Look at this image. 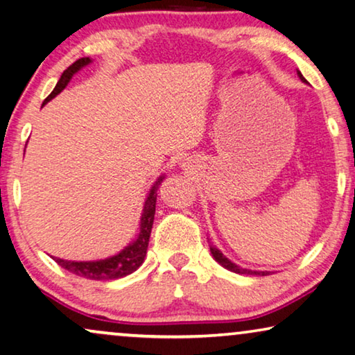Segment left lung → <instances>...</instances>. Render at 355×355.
Returning <instances> with one entry per match:
<instances>
[{
	"mask_svg": "<svg viewBox=\"0 0 355 355\" xmlns=\"http://www.w3.org/2000/svg\"><path fill=\"white\" fill-rule=\"evenodd\" d=\"M298 78H300L303 83H308V81H306V79L303 78V75H301L300 71H298ZM210 253H211V257L215 258L216 263H220L221 266H223L225 269H228V271H231V272H236V274H248V276H268V274H269V271H253V269L242 268V266H239V264L232 263V261L230 260V258H226V257L223 255V253H221V250H218V248H216L214 244H210Z\"/></svg>",
	"mask_w": 355,
	"mask_h": 355,
	"instance_id": "8db88e82",
	"label": "left lung"
}]
</instances>
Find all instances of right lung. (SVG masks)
I'll list each match as a JSON object with an SVG mask.
<instances>
[{
  "instance_id": "right-lung-1",
  "label": "right lung",
  "mask_w": 355,
  "mask_h": 355,
  "mask_svg": "<svg viewBox=\"0 0 355 355\" xmlns=\"http://www.w3.org/2000/svg\"><path fill=\"white\" fill-rule=\"evenodd\" d=\"M92 60L89 57H83V59L76 60L73 65L67 68L65 71L62 73V76L54 87V91L49 94V97L44 100L46 105L51 102L55 95H59L63 89L68 86V83L71 81V78L76 75V73L84 68ZM164 180V175L153 183V187L148 191V196L145 199L144 211H141L140 216V231L134 241L130 242L129 245H125L119 253H116L113 257L103 258V260H94V261H70V260H62V258L52 257L54 260L60 264L62 268H65L67 271H70L76 276L92 279V280H113V279H121L137 271L144 263L146 257V248L148 242H150V234L153 228V221H155V211H156V198H157V188H159L161 182Z\"/></svg>"
}]
</instances>
